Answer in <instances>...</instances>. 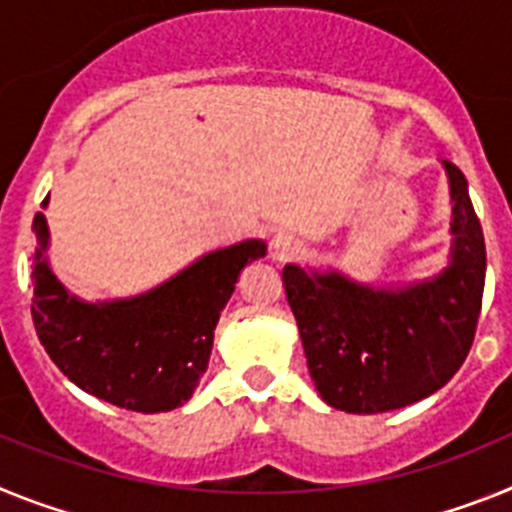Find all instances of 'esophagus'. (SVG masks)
Returning a JSON list of instances; mask_svg holds the SVG:
<instances>
[{
    "mask_svg": "<svg viewBox=\"0 0 512 512\" xmlns=\"http://www.w3.org/2000/svg\"><path fill=\"white\" fill-rule=\"evenodd\" d=\"M301 250V242L296 239V234L291 231H278L273 239H270V252H273L275 260H288L296 252Z\"/></svg>",
    "mask_w": 512,
    "mask_h": 512,
    "instance_id": "34e87169",
    "label": "esophagus"
}]
</instances>
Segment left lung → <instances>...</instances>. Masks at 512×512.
Here are the masks:
<instances>
[{
    "instance_id": "1",
    "label": "left lung",
    "mask_w": 512,
    "mask_h": 512,
    "mask_svg": "<svg viewBox=\"0 0 512 512\" xmlns=\"http://www.w3.org/2000/svg\"><path fill=\"white\" fill-rule=\"evenodd\" d=\"M451 190V255L433 278L373 286L340 270L286 265L283 286L319 397L342 412L376 415L430 397L469 355L482 309V226L469 185L443 162Z\"/></svg>"
}]
</instances>
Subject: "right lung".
<instances>
[{"instance_id":"add662e5","label":"right lung","mask_w":512,"mask_h":512,"mask_svg":"<svg viewBox=\"0 0 512 512\" xmlns=\"http://www.w3.org/2000/svg\"><path fill=\"white\" fill-rule=\"evenodd\" d=\"M33 231L30 309L46 353L82 391L144 415L170 412L193 397L239 273L268 252L262 239H244L206 252L144 293L84 301L53 273L43 213H35Z\"/></svg>"}]
</instances>
